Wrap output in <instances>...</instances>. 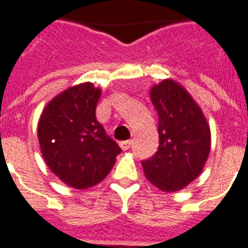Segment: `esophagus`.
<instances>
[{
    "label": "esophagus",
    "instance_id": "obj_1",
    "mask_svg": "<svg viewBox=\"0 0 248 248\" xmlns=\"http://www.w3.org/2000/svg\"><path fill=\"white\" fill-rule=\"evenodd\" d=\"M131 145H132V140H125V141H121L120 143L121 149H124V151L131 148Z\"/></svg>",
    "mask_w": 248,
    "mask_h": 248
}]
</instances>
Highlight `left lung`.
I'll use <instances>...</instances> for the list:
<instances>
[{
  "label": "left lung",
  "mask_w": 248,
  "mask_h": 248,
  "mask_svg": "<svg viewBox=\"0 0 248 248\" xmlns=\"http://www.w3.org/2000/svg\"><path fill=\"white\" fill-rule=\"evenodd\" d=\"M151 100L159 116V148L141 166L156 188L175 192L203 171L211 147L210 127L199 105L173 80L152 88Z\"/></svg>",
  "instance_id": "left-lung-1"
}]
</instances>
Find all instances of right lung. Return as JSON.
Returning a JSON list of instances; mask_svg holds the SVG:
<instances>
[{
	"label": "right lung",
	"mask_w": 248,
	"mask_h": 248,
	"mask_svg": "<svg viewBox=\"0 0 248 248\" xmlns=\"http://www.w3.org/2000/svg\"><path fill=\"white\" fill-rule=\"evenodd\" d=\"M101 91L92 82L66 89L49 103L38 121V141L50 171L73 188L100 183L121 152L96 119Z\"/></svg>",
	"instance_id": "add662e5"
}]
</instances>
